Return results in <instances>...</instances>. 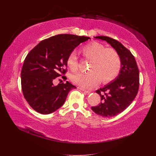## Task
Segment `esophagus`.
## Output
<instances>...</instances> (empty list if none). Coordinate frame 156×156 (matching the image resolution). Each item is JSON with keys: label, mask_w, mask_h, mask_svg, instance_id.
Listing matches in <instances>:
<instances>
[{"label": "esophagus", "mask_w": 156, "mask_h": 156, "mask_svg": "<svg viewBox=\"0 0 156 156\" xmlns=\"http://www.w3.org/2000/svg\"><path fill=\"white\" fill-rule=\"evenodd\" d=\"M78 88H79L80 90H81V91H83L84 93H86V94H90V92L89 90H85V89H83V88H82L78 87Z\"/></svg>", "instance_id": "esophagus-1"}]
</instances>
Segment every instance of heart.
<instances>
[{
  "label": "heart",
  "instance_id": "heart-1",
  "mask_svg": "<svg viewBox=\"0 0 156 156\" xmlns=\"http://www.w3.org/2000/svg\"><path fill=\"white\" fill-rule=\"evenodd\" d=\"M84 57L92 63L89 68L90 73H78L71 78L72 82L81 88H89L97 85L102 81L107 83L115 78L119 74L121 61L115 49L106 48L103 44L92 42L81 50ZM66 65L72 72H76L78 68L77 57L75 53L70 54L66 59Z\"/></svg>",
  "mask_w": 156,
  "mask_h": 156
}]
</instances>
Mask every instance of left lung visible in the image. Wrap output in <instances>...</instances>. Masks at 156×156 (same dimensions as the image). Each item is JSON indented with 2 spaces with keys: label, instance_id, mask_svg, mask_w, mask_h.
<instances>
[{
  "label": "left lung",
  "instance_id": "1",
  "mask_svg": "<svg viewBox=\"0 0 156 156\" xmlns=\"http://www.w3.org/2000/svg\"><path fill=\"white\" fill-rule=\"evenodd\" d=\"M94 38L110 44L118 52L121 61L119 75L96 91L102 102L99 105L91 108L102 117H113L125 111L135 99L139 88V71L134 56L121 43L105 36Z\"/></svg>",
  "mask_w": 156,
  "mask_h": 156
}]
</instances>
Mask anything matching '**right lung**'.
I'll return each mask as SVG.
<instances>
[{
    "label": "right lung",
    "mask_w": 156,
    "mask_h": 156,
    "mask_svg": "<svg viewBox=\"0 0 156 156\" xmlns=\"http://www.w3.org/2000/svg\"><path fill=\"white\" fill-rule=\"evenodd\" d=\"M88 39L90 38L57 35L41 41L28 53L21 69V88L24 98L35 111L42 114L55 111L64 104L69 92L76 88L68 81L57 85L54 81L66 71L68 55ZM62 78L66 80V76Z\"/></svg>",
    "instance_id": "obj_1"
}]
</instances>
